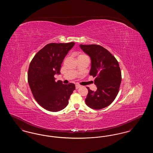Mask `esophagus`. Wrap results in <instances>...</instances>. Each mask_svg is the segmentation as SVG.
Returning <instances> with one entry per match:
<instances>
[{
  "instance_id": "1",
  "label": "esophagus",
  "mask_w": 153,
  "mask_h": 153,
  "mask_svg": "<svg viewBox=\"0 0 153 153\" xmlns=\"http://www.w3.org/2000/svg\"><path fill=\"white\" fill-rule=\"evenodd\" d=\"M80 87H81V86H80V85H79V84H76V89H79Z\"/></svg>"
}]
</instances>
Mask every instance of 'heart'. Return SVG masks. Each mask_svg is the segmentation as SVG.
<instances>
[{"label": "heart", "mask_w": 153, "mask_h": 153, "mask_svg": "<svg viewBox=\"0 0 153 153\" xmlns=\"http://www.w3.org/2000/svg\"><path fill=\"white\" fill-rule=\"evenodd\" d=\"M83 56H85V55H84V54H80L79 57H83Z\"/></svg>", "instance_id": "obj_1"}]
</instances>
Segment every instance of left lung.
I'll return each instance as SVG.
<instances>
[{
	"mask_svg": "<svg viewBox=\"0 0 153 153\" xmlns=\"http://www.w3.org/2000/svg\"><path fill=\"white\" fill-rule=\"evenodd\" d=\"M81 49L91 59L89 74L95 77L97 90L89 88L85 103L92 109L108 107L116 98L121 83L122 75L119 63L113 55L102 46L80 45Z\"/></svg>",
	"mask_w": 153,
	"mask_h": 153,
	"instance_id": "8db88e82",
	"label": "left lung"
}]
</instances>
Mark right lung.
<instances>
[{"instance_id": "right-lung-1", "label": "right lung", "mask_w": 153, "mask_h": 153, "mask_svg": "<svg viewBox=\"0 0 153 153\" xmlns=\"http://www.w3.org/2000/svg\"><path fill=\"white\" fill-rule=\"evenodd\" d=\"M74 42L51 43L38 51L30 64L27 79L30 89L37 102L45 109L57 112L64 109L75 89L73 83L63 84L55 81L60 74L62 61Z\"/></svg>"}]
</instances>
